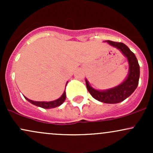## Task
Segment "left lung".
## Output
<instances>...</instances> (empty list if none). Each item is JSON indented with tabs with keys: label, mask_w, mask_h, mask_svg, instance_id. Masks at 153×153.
<instances>
[{
	"label": "left lung",
	"mask_w": 153,
	"mask_h": 153,
	"mask_svg": "<svg viewBox=\"0 0 153 153\" xmlns=\"http://www.w3.org/2000/svg\"><path fill=\"white\" fill-rule=\"evenodd\" d=\"M110 46L120 51L127 59L129 72L127 78L117 86L106 90H97L91 86L88 80L85 79L88 91L95 99L106 103H117L125 100L131 96L137 87L140 79V65L136 56L124 43L106 41Z\"/></svg>",
	"instance_id": "left-lung-1"
}]
</instances>
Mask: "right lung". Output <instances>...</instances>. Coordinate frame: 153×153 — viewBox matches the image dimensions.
<instances>
[{"label":"right lung","mask_w":153,"mask_h":153,"mask_svg":"<svg viewBox=\"0 0 153 153\" xmlns=\"http://www.w3.org/2000/svg\"><path fill=\"white\" fill-rule=\"evenodd\" d=\"M68 82H67L65 86L68 84ZM24 98L27 100L29 102H30L32 104L35 105V106L41 107V108H55V107L59 106L61 104H62V103L64 102L65 100L66 99V92L65 91L63 92V94L59 99L54 100V101H32V100L29 99L28 98H26L24 96Z\"/></svg>","instance_id":"1"}]
</instances>
